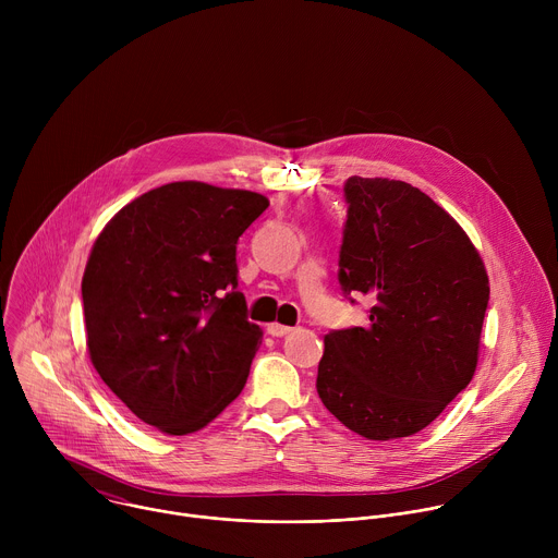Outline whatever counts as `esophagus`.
<instances>
[{"instance_id": "1", "label": "esophagus", "mask_w": 558, "mask_h": 558, "mask_svg": "<svg viewBox=\"0 0 558 558\" xmlns=\"http://www.w3.org/2000/svg\"><path fill=\"white\" fill-rule=\"evenodd\" d=\"M267 331H269V336H274V338H284V336H289L293 329H291V327H284V325H280V323H271V325L267 327Z\"/></svg>"}]
</instances>
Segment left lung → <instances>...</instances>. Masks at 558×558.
<instances>
[{
	"instance_id": "8db88e82",
	"label": "left lung",
	"mask_w": 558,
	"mask_h": 558,
	"mask_svg": "<svg viewBox=\"0 0 558 558\" xmlns=\"http://www.w3.org/2000/svg\"><path fill=\"white\" fill-rule=\"evenodd\" d=\"M344 196L338 278L373 306L366 327L325 336L315 388L349 430L400 439L470 384L490 282L468 233L422 190L351 177Z\"/></svg>"
}]
</instances>
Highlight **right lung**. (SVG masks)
<instances>
[{
	"label": "right lung",
	"mask_w": 558,
	"mask_h": 558,
	"mask_svg": "<svg viewBox=\"0 0 558 558\" xmlns=\"http://www.w3.org/2000/svg\"><path fill=\"white\" fill-rule=\"evenodd\" d=\"M267 196L168 183L119 209L84 280L86 344L119 400L166 435H187L241 395L263 329L247 320L235 245Z\"/></svg>",
	"instance_id": "1"
}]
</instances>
